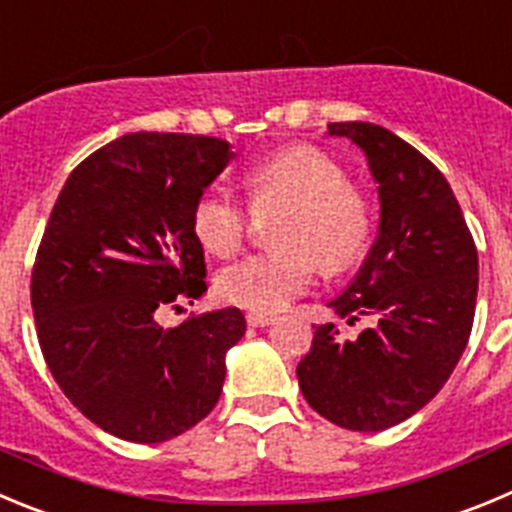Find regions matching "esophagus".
I'll return each mask as SVG.
<instances>
[{"label": "esophagus", "instance_id": "esophagus-1", "mask_svg": "<svg viewBox=\"0 0 512 512\" xmlns=\"http://www.w3.org/2000/svg\"><path fill=\"white\" fill-rule=\"evenodd\" d=\"M273 319H275L273 313H265V311H250V313H247V324H250V326H267Z\"/></svg>", "mask_w": 512, "mask_h": 512}]
</instances>
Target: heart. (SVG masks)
<instances>
[{"mask_svg": "<svg viewBox=\"0 0 512 512\" xmlns=\"http://www.w3.org/2000/svg\"><path fill=\"white\" fill-rule=\"evenodd\" d=\"M255 214L285 209L273 232L283 250L250 255L216 275V296L252 311H278L308 288L316 262L339 275L365 260L375 237V209L334 155L308 142L267 155L245 178ZM193 237L216 257L245 245L250 216L227 193H204L191 211Z\"/></svg>", "mask_w": 512, "mask_h": 512, "instance_id": "b5f03b06", "label": "heart"}]
</instances>
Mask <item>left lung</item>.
I'll return each instance as SVG.
<instances>
[{"label":"left lung","mask_w":512,"mask_h":512,"mask_svg":"<svg viewBox=\"0 0 512 512\" xmlns=\"http://www.w3.org/2000/svg\"><path fill=\"white\" fill-rule=\"evenodd\" d=\"M329 135L365 150L380 193V234L342 296L329 303L352 342L316 326L298 362L313 411L349 431H382L411 418L457 367L477 303V247L457 196L426 155L380 124L331 122Z\"/></svg>","instance_id":"1"}]
</instances>
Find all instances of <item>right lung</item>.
Here are the masks:
<instances>
[{
    "label": "right lung",
    "mask_w": 512,
    "mask_h": 512,
    "mask_svg": "<svg viewBox=\"0 0 512 512\" xmlns=\"http://www.w3.org/2000/svg\"><path fill=\"white\" fill-rule=\"evenodd\" d=\"M232 158L216 137L132 132L81 160L58 193L32 265L35 329L63 395L107 434L168 441L222 395L242 311L191 313L176 329L158 313L204 296L191 211Z\"/></svg>",
    "instance_id": "1"
}]
</instances>
